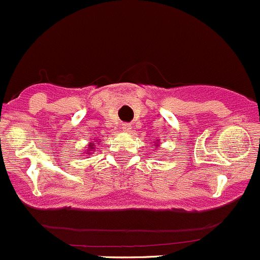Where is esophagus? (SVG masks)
Instances as JSON below:
<instances>
[{"label": "esophagus", "mask_w": 260, "mask_h": 260, "mask_svg": "<svg viewBox=\"0 0 260 260\" xmlns=\"http://www.w3.org/2000/svg\"><path fill=\"white\" fill-rule=\"evenodd\" d=\"M131 129H132V128H131V125L128 124V123H124V124L122 125V131H123V132H124V133H129Z\"/></svg>", "instance_id": "obj_1"}]
</instances>
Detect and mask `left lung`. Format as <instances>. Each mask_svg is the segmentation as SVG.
<instances>
[{
    "mask_svg": "<svg viewBox=\"0 0 260 260\" xmlns=\"http://www.w3.org/2000/svg\"><path fill=\"white\" fill-rule=\"evenodd\" d=\"M156 141H157V142H158V141H159V140H156ZM157 147H158V145H157Z\"/></svg>",
    "mask_w": 260,
    "mask_h": 260,
    "instance_id": "8db88e82",
    "label": "left lung"
}]
</instances>
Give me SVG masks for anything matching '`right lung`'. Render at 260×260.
I'll use <instances>...</instances> for the list:
<instances>
[{
  "label": "right lung",
  "mask_w": 260,
  "mask_h": 260,
  "mask_svg": "<svg viewBox=\"0 0 260 260\" xmlns=\"http://www.w3.org/2000/svg\"><path fill=\"white\" fill-rule=\"evenodd\" d=\"M95 141L96 140H93L90 143H89L88 148L85 149V152H84V153H88V154L93 153V151H94V149H95V145H99V143H94V142H95ZM98 142H99V141H98Z\"/></svg>",
  "instance_id": "right-lung-1"
}]
</instances>
